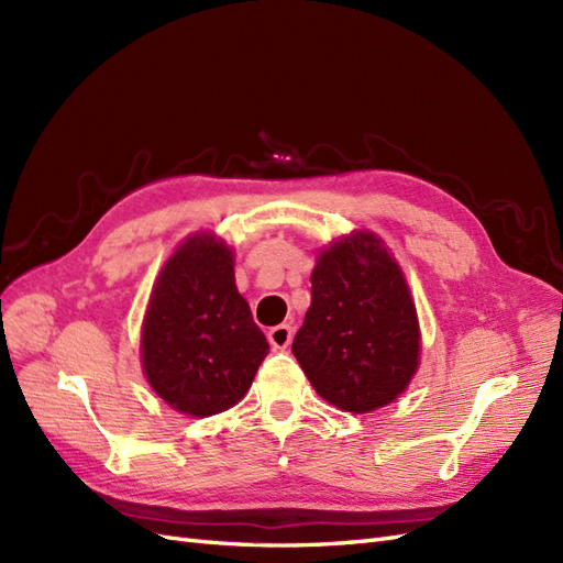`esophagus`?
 <instances>
[{
    "mask_svg": "<svg viewBox=\"0 0 563 563\" xmlns=\"http://www.w3.org/2000/svg\"><path fill=\"white\" fill-rule=\"evenodd\" d=\"M291 338H294V329L288 327V323H279V327L267 331L269 345L275 350H286L288 345H291Z\"/></svg>",
    "mask_w": 563,
    "mask_h": 563,
    "instance_id": "1",
    "label": "esophagus"
}]
</instances>
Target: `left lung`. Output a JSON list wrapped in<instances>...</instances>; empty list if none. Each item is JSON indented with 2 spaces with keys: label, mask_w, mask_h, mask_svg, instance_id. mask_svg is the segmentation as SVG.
Here are the masks:
<instances>
[{
  "label": "left lung",
  "mask_w": 563,
  "mask_h": 563,
  "mask_svg": "<svg viewBox=\"0 0 563 563\" xmlns=\"http://www.w3.org/2000/svg\"><path fill=\"white\" fill-rule=\"evenodd\" d=\"M291 350L319 397L352 413L389 404L413 378L416 305L399 265L371 232L319 255L312 305Z\"/></svg>",
  "instance_id": "obj_1"
}]
</instances>
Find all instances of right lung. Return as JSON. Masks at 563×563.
<instances>
[{
  "instance_id": "add662e5",
  "label": "right lung",
  "mask_w": 563,
  "mask_h": 563,
  "mask_svg": "<svg viewBox=\"0 0 563 563\" xmlns=\"http://www.w3.org/2000/svg\"><path fill=\"white\" fill-rule=\"evenodd\" d=\"M141 347L152 389L187 416L220 413L246 395L269 345L236 291L223 242L195 234L168 258Z\"/></svg>"
}]
</instances>
